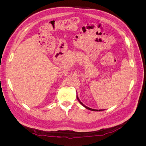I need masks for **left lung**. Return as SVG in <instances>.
<instances>
[{
  "mask_svg": "<svg viewBox=\"0 0 146 146\" xmlns=\"http://www.w3.org/2000/svg\"><path fill=\"white\" fill-rule=\"evenodd\" d=\"M77 99H78V102H79L80 103V104H82L84 107L85 108H86V109H88V110H91V111H103L104 110H95V109H92V108H89V107H86V106H85V105L84 104H83V103L80 100V99H78V96H77Z\"/></svg>",
  "mask_w": 146,
  "mask_h": 146,
  "instance_id": "obj_1",
  "label": "left lung"
}]
</instances>
